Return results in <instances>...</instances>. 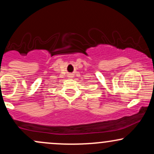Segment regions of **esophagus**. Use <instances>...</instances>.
Listing matches in <instances>:
<instances>
[{
    "instance_id": "esophagus-1",
    "label": "esophagus",
    "mask_w": 154,
    "mask_h": 154,
    "mask_svg": "<svg viewBox=\"0 0 154 154\" xmlns=\"http://www.w3.org/2000/svg\"><path fill=\"white\" fill-rule=\"evenodd\" d=\"M68 77H69V78H71V77H73V75H72V74H69V75H68Z\"/></svg>"
}]
</instances>
